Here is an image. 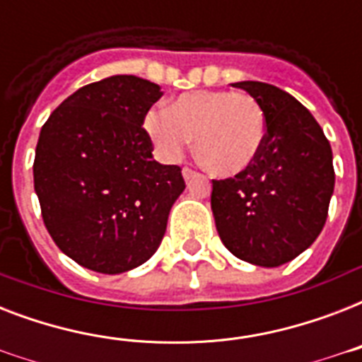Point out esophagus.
I'll use <instances>...</instances> for the list:
<instances>
[{
	"label": "esophagus",
	"mask_w": 362,
	"mask_h": 362,
	"mask_svg": "<svg viewBox=\"0 0 362 362\" xmlns=\"http://www.w3.org/2000/svg\"><path fill=\"white\" fill-rule=\"evenodd\" d=\"M182 176H184V180L186 182H192L193 178H197V173H195V170H192V169H182Z\"/></svg>",
	"instance_id": "1"
}]
</instances>
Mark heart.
<instances>
[{
  "mask_svg": "<svg viewBox=\"0 0 362 362\" xmlns=\"http://www.w3.org/2000/svg\"><path fill=\"white\" fill-rule=\"evenodd\" d=\"M142 127L158 158L169 163L187 152L195 136L199 158L221 176L246 170L267 136L264 110L257 99L229 90L184 93L169 109L146 110Z\"/></svg>",
  "mask_w": 362,
  "mask_h": 362,
  "instance_id": "heart-1",
  "label": "heart"
}]
</instances>
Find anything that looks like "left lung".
<instances>
[{"label":"left lung","mask_w":362,"mask_h":362,"mask_svg":"<svg viewBox=\"0 0 362 362\" xmlns=\"http://www.w3.org/2000/svg\"><path fill=\"white\" fill-rule=\"evenodd\" d=\"M259 101L267 136L235 178L212 182L210 206L221 242L257 267H280L312 246L334 192L332 150L310 110L264 82L233 84Z\"/></svg>","instance_id":"left-lung-1"}]
</instances>
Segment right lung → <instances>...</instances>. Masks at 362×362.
I'll use <instances>...</instances> for the list:
<instances>
[{"label":"right lung","instance_id":"1","mask_svg":"<svg viewBox=\"0 0 362 362\" xmlns=\"http://www.w3.org/2000/svg\"><path fill=\"white\" fill-rule=\"evenodd\" d=\"M163 93L115 75L76 90L42 125L33 184L62 252L84 269L122 274L146 263L184 192L180 167L161 165L142 120Z\"/></svg>","mask_w":362,"mask_h":362}]
</instances>
